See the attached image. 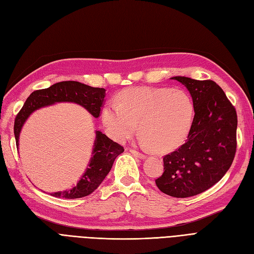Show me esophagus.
<instances>
[{"instance_id": "obj_1", "label": "esophagus", "mask_w": 254, "mask_h": 254, "mask_svg": "<svg viewBox=\"0 0 254 254\" xmlns=\"http://www.w3.org/2000/svg\"><path fill=\"white\" fill-rule=\"evenodd\" d=\"M129 152L132 153L135 157H138V158H140V159L145 158V155H144V154H142V153H140V152H138V151L135 150V149H130Z\"/></svg>"}]
</instances>
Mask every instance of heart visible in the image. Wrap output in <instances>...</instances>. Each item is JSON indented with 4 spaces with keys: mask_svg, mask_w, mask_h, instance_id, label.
Wrapping results in <instances>:
<instances>
[{
    "mask_svg": "<svg viewBox=\"0 0 254 254\" xmlns=\"http://www.w3.org/2000/svg\"><path fill=\"white\" fill-rule=\"evenodd\" d=\"M109 134L124 142L138 129L143 141L158 151L177 148L191 127L193 103L182 89L134 87L112 99L102 113Z\"/></svg>",
    "mask_w": 254,
    "mask_h": 254,
    "instance_id": "obj_1",
    "label": "heart"
}]
</instances>
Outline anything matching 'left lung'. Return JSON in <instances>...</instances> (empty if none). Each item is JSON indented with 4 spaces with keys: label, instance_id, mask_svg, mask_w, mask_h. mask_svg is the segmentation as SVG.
Returning a JSON list of instances; mask_svg holds the SVG:
<instances>
[{
    "label": "left lung",
    "instance_id": "1",
    "mask_svg": "<svg viewBox=\"0 0 254 254\" xmlns=\"http://www.w3.org/2000/svg\"><path fill=\"white\" fill-rule=\"evenodd\" d=\"M172 79L190 92L194 117L186 142L163 156V173L155 183L165 194L185 198L210 189L231 167L237 144V115L214 81Z\"/></svg>",
    "mask_w": 254,
    "mask_h": 254
}]
</instances>
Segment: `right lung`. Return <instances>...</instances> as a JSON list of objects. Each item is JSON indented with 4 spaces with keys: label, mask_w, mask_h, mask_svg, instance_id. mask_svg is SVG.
Here are the masks:
<instances>
[{
    "label": "right lung",
    "mask_w": 254,
    "mask_h": 254,
    "mask_svg": "<svg viewBox=\"0 0 254 254\" xmlns=\"http://www.w3.org/2000/svg\"><path fill=\"white\" fill-rule=\"evenodd\" d=\"M104 97V88L92 87L77 82V81H62V82L56 83L48 88L32 92L14 119L13 130L15 142L19 144L21 128L24 122L34 111L56 102L68 101L84 106L95 118H98L100 116ZM124 151V146L113 141L100 130H97L93 157L84 175L81 177L77 186L73 187L72 189L56 192L52 195L59 198L73 199L92 194L109 174L116 157Z\"/></svg>",
    "instance_id": "add662e5"
}]
</instances>
